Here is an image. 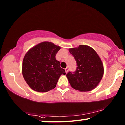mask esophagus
<instances>
[{"mask_svg":"<svg viewBox=\"0 0 125 125\" xmlns=\"http://www.w3.org/2000/svg\"><path fill=\"white\" fill-rule=\"evenodd\" d=\"M65 73H67L68 72V68L67 67L66 68H65Z\"/></svg>","mask_w":125,"mask_h":125,"instance_id":"34e87169","label":"esophagus"}]
</instances>
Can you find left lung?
I'll return each mask as SVG.
<instances>
[{
  "mask_svg": "<svg viewBox=\"0 0 125 125\" xmlns=\"http://www.w3.org/2000/svg\"><path fill=\"white\" fill-rule=\"evenodd\" d=\"M77 63L74 72H69L67 77L72 87L80 92H88L98 85L104 74L101 59L93 48L79 45L69 50Z\"/></svg>",
  "mask_w": 125,
  "mask_h": 125,
  "instance_id": "1",
  "label": "left lung"
}]
</instances>
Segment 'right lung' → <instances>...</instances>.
I'll return each instance as SVG.
<instances>
[{
    "label": "right lung",
    "mask_w": 125,
    "mask_h": 125,
    "mask_svg": "<svg viewBox=\"0 0 125 125\" xmlns=\"http://www.w3.org/2000/svg\"><path fill=\"white\" fill-rule=\"evenodd\" d=\"M61 47L43 42L29 50L23 60L22 73L27 84L38 92H47L56 87L65 70L60 67L56 55Z\"/></svg>",
    "instance_id": "obj_1"
}]
</instances>
